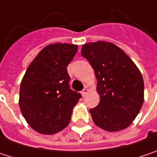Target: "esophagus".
Returning <instances> with one entry per match:
<instances>
[{
	"label": "esophagus",
	"mask_w": 157,
	"mask_h": 157,
	"mask_svg": "<svg viewBox=\"0 0 157 157\" xmlns=\"http://www.w3.org/2000/svg\"><path fill=\"white\" fill-rule=\"evenodd\" d=\"M88 90H88L87 88H85V89H83V90H82V92H81V93H82V97H84V96L87 94Z\"/></svg>",
	"instance_id": "esophagus-1"
}]
</instances>
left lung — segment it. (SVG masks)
Segmentation results:
<instances>
[{
    "mask_svg": "<svg viewBox=\"0 0 157 157\" xmlns=\"http://www.w3.org/2000/svg\"><path fill=\"white\" fill-rule=\"evenodd\" d=\"M97 78L100 102L90 113L94 124L106 132L129 127L144 102V81L132 59L115 44L98 41L82 46Z\"/></svg>",
    "mask_w": 157,
    "mask_h": 157,
    "instance_id": "left-lung-1",
    "label": "left lung"
}]
</instances>
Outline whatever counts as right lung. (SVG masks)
Masks as SVG:
<instances>
[{"instance_id":"right-lung-1","label":"right lung","mask_w":157,"mask_h":157,"mask_svg":"<svg viewBox=\"0 0 157 157\" xmlns=\"http://www.w3.org/2000/svg\"><path fill=\"white\" fill-rule=\"evenodd\" d=\"M78 46L54 43L33 59L21 81L18 104L26 123L42 134L59 132L69 124L81 94L71 90L67 67Z\"/></svg>"}]
</instances>
